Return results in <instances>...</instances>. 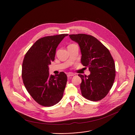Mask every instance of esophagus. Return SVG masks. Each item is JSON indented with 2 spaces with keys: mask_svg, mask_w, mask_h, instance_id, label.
I'll return each instance as SVG.
<instances>
[{
  "mask_svg": "<svg viewBox=\"0 0 135 135\" xmlns=\"http://www.w3.org/2000/svg\"><path fill=\"white\" fill-rule=\"evenodd\" d=\"M74 76V74H72V73H68L67 74V76L68 77H71V76Z\"/></svg>",
  "mask_w": 135,
  "mask_h": 135,
  "instance_id": "esophagus-1",
  "label": "esophagus"
}]
</instances>
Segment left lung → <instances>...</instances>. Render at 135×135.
<instances>
[{
	"label": "left lung",
	"instance_id": "8db88e82",
	"mask_svg": "<svg viewBox=\"0 0 135 135\" xmlns=\"http://www.w3.org/2000/svg\"><path fill=\"white\" fill-rule=\"evenodd\" d=\"M69 36L78 44L81 63L90 72L88 76L78 74L82 96L93 101L102 99L112 88L115 76V63L109 50L93 36L78 34Z\"/></svg>",
	"mask_w": 135,
	"mask_h": 135
}]
</instances>
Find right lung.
<instances>
[{
	"mask_svg": "<svg viewBox=\"0 0 135 135\" xmlns=\"http://www.w3.org/2000/svg\"><path fill=\"white\" fill-rule=\"evenodd\" d=\"M68 34L39 39L26 52L22 64V77L30 95L38 104L51 107L62 99L68 77L61 72L50 75L49 65L55 60L59 44Z\"/></svg>",
	"mask_w": 135,
	"mask_h": 135,
	"instance_id": "add662e5",
	"label": "right lung"
}]
</instances>
